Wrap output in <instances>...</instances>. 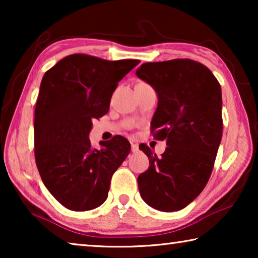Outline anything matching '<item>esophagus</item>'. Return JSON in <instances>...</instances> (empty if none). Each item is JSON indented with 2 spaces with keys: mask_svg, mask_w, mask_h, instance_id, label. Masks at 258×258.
<instances>
[{
  "mask_svg": "<svg viewBox=\"0 0 258 258\" xmlns=\"http://www.w3.org/2000/svg\"><path fill=\"white\" fill-rule=\"evenodd\" d=\"M131 149H132V152H138L139 151V145H137V143H132V146H131Z\"/></svg>",
  "mask_w": 258,
  "mask_h": 258,
  "instance_id": "1",
  "label": "esophagus"
}]
</instances>
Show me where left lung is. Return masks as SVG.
Instances as JSON below:
<instances>
[{"instance_id":"obj_1","label":"left lung","mask_w":258,"mask_h":258,"mask_svg":"<svg viewBox=\"0 0 258 258\" xmlns=\"http://www.w3.org/2000/svg\"><path fill=\"white\" fill-rule=\"evenodd\" d=\"M135 74L157 92L151 128L167 146L161 157L146 145L140 148L149 158V168L138 176L140 195L158 211H180L211 177L223 130L221 85L206 66L190 59L147 62Z\"/></svg>"}]
</instances>
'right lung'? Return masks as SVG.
Returning a JSON list of instances; mask_svg holds the SVG:
<instances>
[{
  "label": "right lung",
  "mask_w": 258,
  "mask_h": 258,
  "mask_svg": "<svg viewBox=\"0 0 258 258\" xmlns=\"http://www.w3.org/2000/svg\"><path fill=\"white\" fill-rule=\"evenodd\" d=\"M139 62L72 54L42 78L35 107V160L46 189L71 211L101 206L112 174L130 154L123 137L97 150L89 135L92 120L108 112L118 82Z\"/></svg>",
  "instance_id": "obj_1"
}]
</instances>
